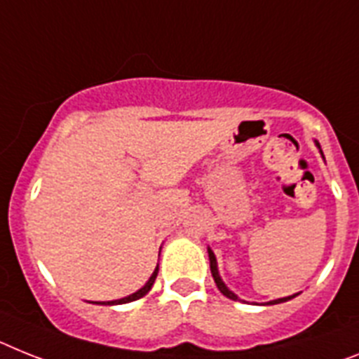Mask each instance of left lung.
Instances as JSON below:
<instances>
[{"label":"left lung","instance_id":"8db88e82","mask_svg":"<svg viewBox=\"0 0 359 359\" xmlns=\"http://www.w3.org/2000/svg\"><path fill=\"white\" fill-rule=\"evenodd\" d=\"M314 142H316V146H318V149H319V153H321V156H323V151H321V146H319V142H318V140H314ZM323 161H325V156H323ZM208 257H210V270H212V276H213V279H215L217 288L221 290L222 296H226V297H228V299L241 301L239 297H237L236 294H233V292L230 290V288L226 287L224 281H222L221 273H219V268H217V257H215V254H213V252H212V248H208ZM296 296H299V294H294V296H288V297H279V299H272V301H268V303H264V305H277V303H285V301L292 299V297H296Z\"/></svg>","mask_w":359,"mask_h":359}]
</instances>
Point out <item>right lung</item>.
I'll list each match as a JSON object with an SVG mask.
<instances>
[{
    "label": "right lung",
    "instance_id": "right-lung-1",
    "mask_svg": "<svg viewBox=\"0 0 359 359\" xmlns=\"http://www.w3.org/2000/svg\"><path fill=\"white\" fill-rule=\"evenodd\" d=\"M156 273H158V266L155 268V272H153L151 277L147 279L146 285H144V287L140 288V290L135 292V294H129L128 297H122V299H114V301H100V303H98V301H93V303H96V305H123V303H131V301L140 299V297H144L147 294V292L151 290L153 283H155V279H156Z\"/></svg>",
    "mask_w": 359,
    "mask_h": 359
}]
</instances>
